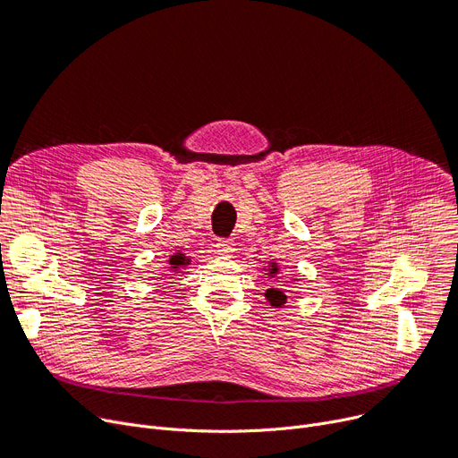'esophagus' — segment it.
Returning <instances> with one entry per match:
<instances>
[{"label":"esophagus","instance_id":"obj_1","mask_svg":"<svg viewBox=\"0 0 458 458\" xmlns=\"http://www.w3.org/2000/svg\"><path fill=\"white\" fill-rule=\"evenodd\" d=\"M216 250H217V253H220V255L229 257L234 251V244H233L231 238H220V241L216 242Z\"/></svg>","mask_w":458,"mask_h":458}]
</instances>
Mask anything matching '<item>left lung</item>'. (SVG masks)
Wrapping results in <instances>:
<instances>
[{"instance_id": "obj_1", "label": "left lung", "mask_w": 458, "mask_h": 458, "mask_svg": "<svg viewBox=\"0 0 458 458\" xmlns=\"http://www.w3.org/2000/svg\"><path fill=\"white\" fill-rule=\"evenodd\" d=\"M265 272H268L267 276H270V277H277L279 265L276 263V260H272V263H268V268H265ZM293 277H296V276H293ZM293 281H298V279H293ZM265 298L270 301V306L276 308V310L283 308L287 303V294H285V291H281V289H267Z\"/></svg>"}]
</instances>
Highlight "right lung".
Returning <instances> with one entry per match:
<instances>
[{
    "instance_id": "right-lung-1",
    "label": "right lung",
    "mask_w": 458,
    "mask_h": 458,
    "mask_svg": "<svg viewBox=\"0 0 458 458\" xmlns=\"http://www.w3.org/2000/svg\"><path fill=\"white\" fill-rule=\"evenodd\" d=\"M190 263H191V259H190L186 253L177 251V253L169 255V259H167V267H165V268H167L169 272H173V274H179V272L186 270V268L190 267Z\"/></svg>"
}]
</instances>
